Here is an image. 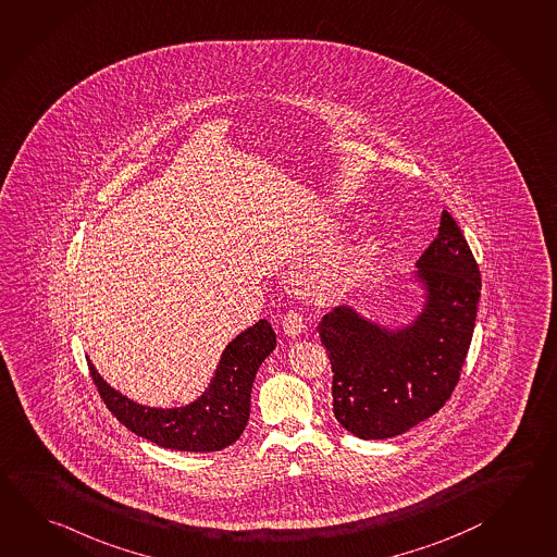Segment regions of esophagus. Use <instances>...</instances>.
Listing matches in <instances>:
<instances>
[{"label":"esophagus","instance_id":"1","mask_svg":"<svg viewBox=\"0 0 557 557\" xmlns=\"http://www.w3.org/2000/svg\"><path fill=\"white\" fill-rule=\"evenodd\" d=\"M284 334L288 337H298L304 332V318L296 312H288L283 320Z\"/></svg>","mask_w":557,"mask_h":557}]
</instances>
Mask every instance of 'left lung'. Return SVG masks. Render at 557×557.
<instances>
[{
	"mask_svg": "<svg viewBox=\"0 0 557 557\" xmlns=\"http://www.w3.org/2000/svg\"><path fill=\"white\" fill-rule=\"evenodd\" d=\"M420 310L403 324H383L349 304L320 322L334 371V414L361 440H386L434 416L451 396L475 327L481 274L449 213L432 245L400 276Z\"/></svg>",
	"mask_w": 557,
	"mask_h": 557,
	"instance_id": "8db88e82",
	"label": "left lung"
}]
</instances>
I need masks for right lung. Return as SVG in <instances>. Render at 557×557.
Segmentation results:
<instances>
[{"label": "right lung", "instance_id": "add662e5", "mask_svg": "<svg viewBox=\"0 0 557 557\" xmlns=\"http://www.w3.org/2000/svg\"><path fill=\"white\" fill-rule=\"evenodd\" d=\"M276 335L267 320L235 335L220 357L210 385L184 406H147L115 391L94 367L101 398L125 428L152 444L176 451H220L243 434L251 412V386L259 367L273 354Z\"/></svg>", "mask_w": 557, "mask_h": 557}]
</instances>
